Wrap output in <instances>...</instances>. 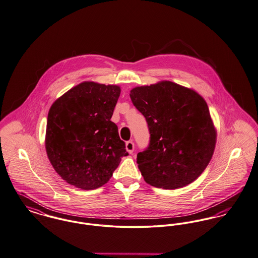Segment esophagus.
Here are the masks:
<instances>
[{"instance_id":"34e87169","label":"esophagus","mask_w":258,"mask_h":258,"mask_svg":"<svg viewBox=\"0 0 258 258\" xmlns=\"http://www.w3.org/2000/svg\"><path fill=\"white\" fill-rule=\"evenodd\" d=\"M125 148H126V151L128 152L130 154H132L134 150H135V143L132 141V140H130V141H127L126 143H125Z\"/></svg>"}]
</instances>
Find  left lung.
Wrapping results in <instances>:
<instances>
[{
	"mask_svg": "<svg viewBox=\"0 0 258 258\" xmlns=\"http://www.w3.org/2000/svg\"><path fill=\"white\" fill-rule=\"evenodd\" d=\"M130 96L150 134L147 148L137 154L144 180L163 189L194 181L209 165L216 141L205 99L167 81L135 88Z\"/></svg>",
	"mask_w": 258,
	"mask_h": 258,
	"instance_id": "obj_1",
	"label": "left lung"
}]
</instances>
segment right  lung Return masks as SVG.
Segmentation results:
<instances>
[{
	"label": "right lung",
	"instance_id": "right-lung-1",
	"mask_svg": "<svg viewBox=\"0 0 258 258\" xmlns=\"http://www.w3.org/2000/svg\"><path fill=\"white\" fill-rule=\"evenodd\" d=\"M118 86L84 82L64 93L47 115L46 149L55 171L71 185L92 190L104 185L127 156L111 121Z\"/></svg>",
	"mask_w": 258,
	"mask_h": 258
}]
</instances>
